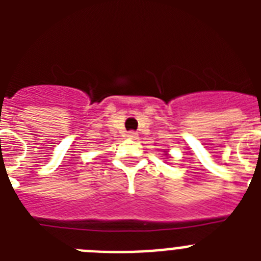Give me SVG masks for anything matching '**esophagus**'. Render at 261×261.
Segmentation results:
<instances>
[{"label": "esophagus", "mask_w": 261, "mask_h": 261, "mask_svg": "<svg viewBox=\"0 0 261 261\" xmlns=\"http://www.w3.org/2000/svg\"><path fill=\"white\" fill-rule=\"evenodd\" d=\"M137 132H135V130H129L128 133H126V137L130 138V140H136L137 138Z\"/></svg>", "instance_id": "1"}]
</instances>
